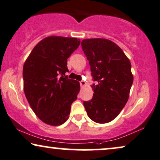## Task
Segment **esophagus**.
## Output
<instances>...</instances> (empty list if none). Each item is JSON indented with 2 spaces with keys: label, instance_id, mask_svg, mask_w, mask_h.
<instances>
[{
  "label": "esophagus",
  "instance_id": "34e87169",
  "mask_svg": "<svg viewBox=\"0 0 160 160\" xmlns=\"http://www.w3.org/2000/svg\"><path fill=\"white\" fill-rule=\"evenodd\" d=\"M80 86H86V82L83 81V80L80 81Z\"/></svg>",
  "mask_w": 160,
  "mask_h": 160
}]
</instances>
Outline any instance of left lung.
Segmentation results:
<instances>
[{
    "instance_id": "obj_1",
    "label": "left lung",
    "mask_w": 160,
    "mask_h": 160,
    "mask_svg": "<svg viewBox=\"0 0 160 160\" xmlns=\"http://www.w3.org/2000/svg\"><path fill=\"white\" fill-rule=\"evenodd\" d=\"M81 45L97 82L91 85L93 98L83 102L87 114L94 122H110L128 101L133 82L131 63L123 50L109 39H86Z\"/></svg>"
}]
</instances>
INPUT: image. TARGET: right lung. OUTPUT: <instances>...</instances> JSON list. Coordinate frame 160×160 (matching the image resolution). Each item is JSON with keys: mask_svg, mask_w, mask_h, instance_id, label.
Instances as JSON below:
<instances>
[{"mask_svg": "<svg viewBox=\"0 0 160 160\" xmlns=\"http://www.w3.org/2000/svg\"><path fill=\"white\" fill-rule=\"evenodd\" d=\"M80 44L77 38L50 36L34 47L25 61V97L36 116L50 126L67 121L80 91V82L64 77L67 58Z\"/></svg>", "mask_w": 160, "mask_h": 160, "instance_id": "add662e5", "label": "right lung"}]
</instances>
